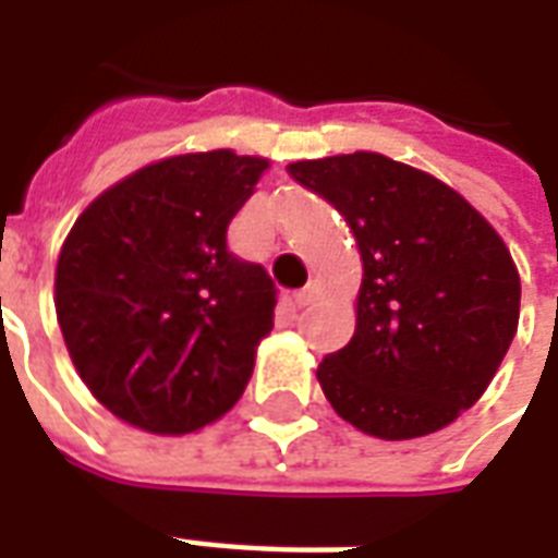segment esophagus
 <instances>
[{
  "label": "esophagus",
  "mask_w": 558,
  "mask_h": 558,
  "mask_svg": "<svg viewBox=\"0 0 558 558\" xmlns=\"http://www.w3.org/2000/svg\"><path fill=\"white\" fill-rule=\"evenodd\" d=\"M292 301H295L298 310H304V306H310L315 301V289L313 287H304V289H298L295 295H292Z\"/></svg>",
  "instance_id": "1"
}]
</instances>
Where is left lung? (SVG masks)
I'll return each instance as SVG.
<instances>
[{
  "label": "left lung",
  "mask_w": 558,
  "mask_h": 558,
  "mask_svg": "<svg viewBox=\"0 0 558 558\" xmlns=\"http://www.w3.org/2000/svg\"><path fill=\"white\" fill-rule=\"evenodd\" d=\"M356 236V332L324 356L336 414L381 440L440 432L481 399L519 327L510 248L460 193L379 153L295 161Z\"/></svg>",
  "instance_id": "8db88e82"
}]
</instances>
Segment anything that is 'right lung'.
Masks as SVG:
<instances>
[{
    "mask_svg": "<svg viewBox=\"0 0 558 558\" xmlns=\"http://www.w3.org/2000/svg\"><path fill=\"white\" fill-rule=\"evenodd\" d=\"M269 161L187 153L104 191L69 231L54 306L74 367L124 423L187 434L243 397L278 289L228 252Z\"/></svg>",
    "mask_w": 558,
    "mask_h": 558,
    "instance_id": "obj_1",
    "label": "right lung"
}]
</instances>
